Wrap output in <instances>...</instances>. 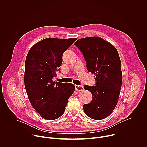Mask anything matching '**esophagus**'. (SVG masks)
<instances>
[{"label":"esophagus","mask_w":147,"mask_h":147,"mask_svg":"<svg viewBox=\"0 0 147 147\" xmlns=\"http://www.w3.org/2000/svg\"><path fill=\"white\" fill-rule=\"evenodd\" d=\"M75 90L77 91H81L84 90V87L82 86L75 85Z\"/></svg>","instance_id":"34e87169"}]
</instances>
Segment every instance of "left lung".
I'll return each mask as SVG.
<instances>
[{
    "label": "left lung",
    "mask_w": 147,
    "mask_h": 147,
    "mask_svg": "<svg viewBox=\"0 0 147 147\" xmlns=\"http://www.w3.org/2000/svg\"><path fill=\"white\" fill-rule=\"evenodd\" d=\"M82 53L87 69L95 74V86H84L92 95L91 102L83 105L90 118L102 120L115 108L121 87V61L114 46L100 37H87L74 44Z\"/></svg>",
    "instance_id": "left-lung-1"
}]
</instances>
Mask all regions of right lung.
<instances>
[{"label": "right lung", "mask_w": 147, "mask_h": 147, "mask_svg": "<svg viewBox=\"0 0 147 147\" xmlns=\"http://www.w3.org/2000/svg\"><path fill=\"white\" fill-rule=\"evenodd\" d=\"M76 38H48L30 49L25 62L24 85L32 107L44 119L53 120L64 113L74 91L73 84L53 81L60 71L62 56Z\"/></svg>", "instance_id": "add662e5"}]
</instances>
